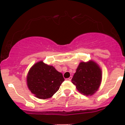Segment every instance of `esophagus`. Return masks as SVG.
Here are the masks:
<instances>
[{
	"mask_svg": "<svg viewBox=\"0 0 125 125\" xmlns=\"http://www.w3.org/2000/svg\"><path fill=\"white\" fill-rule=\"evenodd\" d=\"M71 79H72V76H70L69 78H68V79H67V80H68V81H71Z\"/></svg>",
	"mask_w": 125,
	"mask_h": 125,
	"instance_id": "esophagus-1",
	"label": "esophagus"
}]
</instances>
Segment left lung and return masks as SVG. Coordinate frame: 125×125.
Instances as JSON below:
<instances>
[{"label": "left lung", "mask_w": 125, "mask_h": 125, "mask_svg": "<svg viewBox=\"0 0 125 125\" xmlns=\"http://www.w3.org/2000/svg\"><path fill=\"white\" fill-rule=\"evenodd\" d=\"M102 81V71L93 60L81 62L71 81L78 91L86 96L93 95L98 90Z\"/></svg>", "instance_id": "left-lung-1"}]
</instances>
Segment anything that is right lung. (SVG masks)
Instances as JSON below:
<instances>
[{"mask_svg":"<svg viewBox=\"0 0 125 125\" xmlns=\"http://www.w3.org/2000/svg\"><path fill=\"white\" fill-rule=\"evenodd\" d=\"M64 81L62 74L54 67L40 61L30 68L27 75V85L31 92L39 99L52 96Z\"/></svg>","mask_w":125,"mask_h":125,"instance_id":"right-lung-1","label":"right lung"}]
</instances>
